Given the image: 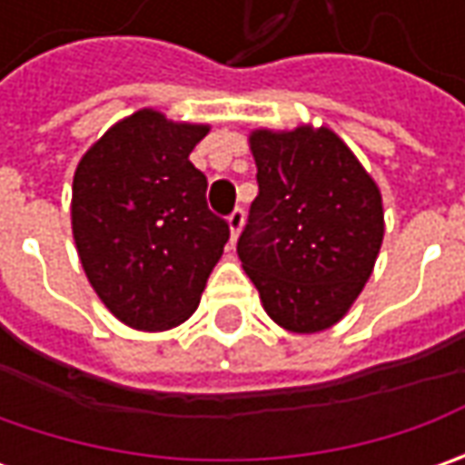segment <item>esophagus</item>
I'll use <instances>...</instances> for the list:
<instances>
[{"mask_svg": "<svg viewBox=\"0 0 465 465\" xmlns=\"http://www.w3.org/2000/svg\"><path fill=\"white\" fill-rule=\"evenodd\" d=\"M242 223H245V212H242V209H235V212L227 217V224H230V245H235V241L241 238Z\"/></svg>", "mask_w": 465, "mask_h": 465, "instance_id": "obj_1", "label": "esophagus"}]
</instances>
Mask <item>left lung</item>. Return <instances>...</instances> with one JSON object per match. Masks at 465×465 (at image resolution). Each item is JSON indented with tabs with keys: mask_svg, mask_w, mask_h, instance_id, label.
Segmentation results:
<instances>
[{
	"mask_svg": "<svg viewBox=\"0 0 465 465\" xmlns=\"http://www.w3.org/2000/svg\"><path fill=\"white\" fill-rule=\"evenodd\" d=\"M259 196L238 256L266 315L292 333L336 326L375 269L385 232L372 175L329 126L253 129Z\"/></svg>",
	"mask_w": 465,
	"mask_h": 465,
	"instance_id": "left-lung-1",
	"label": "left lung"
}]
</instances>
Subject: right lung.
<instances>
[{
	"mask_svg": "<svg viewBox=\"0 0 465 465\" xmlns=\"http://www.w3.org/2000/svg\"><path fill=\"white\" fill-rule=\"evenodd\" d=\"M209 124L139 108L82 154L72 183V235L90 287L136 331L181 326L199 308L230 227L206 206L188 154Z\"/></svg>",
	"mask_w": 465,
	"mask_h": 465,
	"instance_id": "add662e5",
	"label": "right lung"
}]
</instances>
